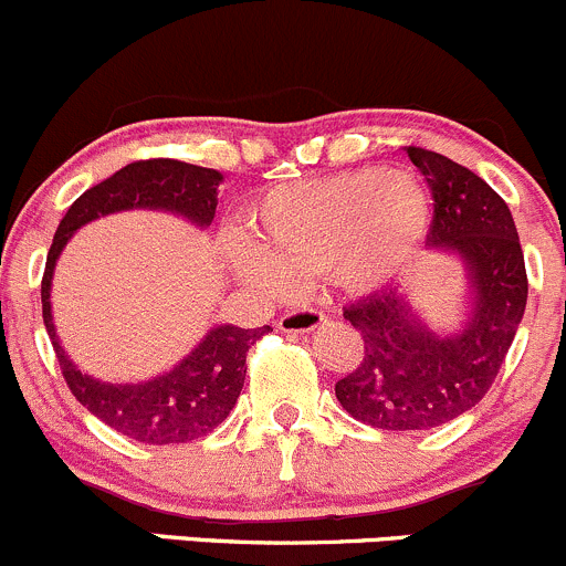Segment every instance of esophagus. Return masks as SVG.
<instances>
[{"label":"esophagus","instance_id":"1","mask_svg":"<svg viewBox=\"0 0 566 566\" xmlns=\"http://www.w3.org/2000/svg\"><path fill=\"white\" fill-rule=\"evenodd\" d=\"M325 314L317 312V308H298V312H287L282 319H279V328L284 333H308L317 331L319 325H325Z\"/></svg>","mask_w":566,"mask_h":566}]
</instances>
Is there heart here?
I'll use <instances>...</instances> for the list:
<instances>
[{
	"label": "heart",
	"mask_w": 566,
	"mask_h": 566,
	"mask_svg": "<svg viewBox=\"0 0 566 566\" xmlns=\"http://www.w3.org/2000/svg\"><path fill=\"white\" fill-rule=\"evenodd\" d=\"M431 211L409 174L358 170L268 192L235 241L233 271L271 295L333 273L353 293L379 287L423 247Z\"/></svg>",
	"instance_id": "1"
}]
</instances>
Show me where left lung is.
Instances as JSON below:
<instances>
[{
    "label": "left lung",
    "mask_w": 566,
    "mask_h": 566,
    "mask_svg": "<svg viewBox=\"0 0 566 566\" xmlns=\"http://www.w3.org/2000/svg\"><path fill=\"white\" fill-rule=\"evenodd\" d=\"M433 195L426 247L463 263L467 319L439 333L407 290H374L344 319L363 336V360L336 382L355 420L382 431H428L461 418L491 390L526 308L523 249L507 203L480 176L428 148H407Z\"/></svg>",
    "instance_id": "obj_1"
}]
</instances>
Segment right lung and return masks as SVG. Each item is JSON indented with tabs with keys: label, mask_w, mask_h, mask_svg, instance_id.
Wrapping results in <instances>:
<instances>
[{
	"label": "right lung",
	"mask_w": 566,
	"mask_h": 566,
	"mask_svg": "<svg viewBox=\"0 0 566 566\" xmlns=\"http://www.w3.org/2000/svg\"><path fill=\"white\" fill-rule=\"evenodd\" d=\"M222 174L178 159H146L116 170L97 187L86 189L59 222L51 249H48L43 273V323L51 336L56 360L62 366L64 382L83 407L111 426L113 431L146 444L195 442L222 423L241 396L247 379V353L263 328H235L217 325L200 338L198 347L170 371L157 374L146 382H99L83 374L64 347L59 344L51 314V282L59 254L83 224L99 217L133 208L168 211L198 224L200 230L213 222L217 213V189Z\"/></svg>",
	"instance_id": "right-lung-1"
}]
</instances>
